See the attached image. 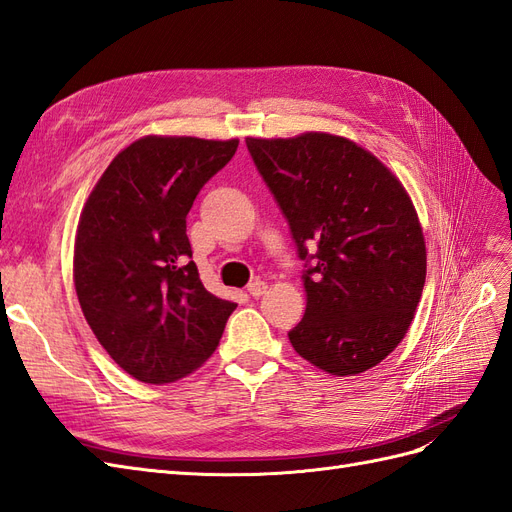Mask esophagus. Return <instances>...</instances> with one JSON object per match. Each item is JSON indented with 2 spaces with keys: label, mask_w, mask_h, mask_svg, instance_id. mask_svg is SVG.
I'll return each instance as SVG.
<instances>
[{
  "label": "esophagus",
  "mask_w": 512,
  "mask_h": 512,
  "mask_svg": "<svg viewBox=\"0 0 512 512\" xmlns=\"http://www.w3.org/2000/svg\"><path fill=\"white\" fill-rule=\"evenodd\" d=\"M266 289H268V285L264 281H253L251 285H248V294H251L253 298H259L266 294Z\"/></svg>",
  "instance_id": "1"
}]
</instances>
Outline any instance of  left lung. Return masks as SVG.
I'll return each mask as SVG.
<instances>
[{
  "label": "left lung",
  "instance_id": "left-lung-1",
  "mask_svg": "<svg viewBox=\"0 0 512 512\" xmlns=\"http://www.w3.org/2000/svg\"><path fill=\"white\" fill-rule=\"evenodd\" d=\"M246 148L306 261V311L291 345L339 377L375 367L403 341L425 287L427 248L410 195L345 137H248Z\"/></svg>",
  "mask_w": 512,
  "mask_h": 512
}]
</instances>
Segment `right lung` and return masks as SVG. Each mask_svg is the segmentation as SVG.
<instances>
[{
  "label": "right lung",
  "mask_w": 512,
  "mask_h": 512,
  "mask_svg": "<svg viewBox=\"0 0 512 512\" xmlns=\"http://www.w3.org/2000/svg\"><path fill=\"white\" fill-rule=\"evenodd\" d=\"M238 139L143 137L111 160L87 197L75 240V289L98 343L145 384L199 369L236 302L203 287L186 214Z\"/></svg>",
  "instance_id": "add662e5"
}]
</instances>
